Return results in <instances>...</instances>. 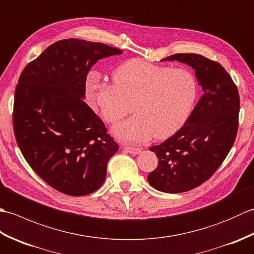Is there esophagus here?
<instances>
[{
  "label": "esophagus",
  "mask_w": 254,
  "mask_h": 254,
  "mask_svg": "<svg viewBox=\"0 0 254 254\" xmlns=\"http://www.w3.org/2000/svg\"><path fill=\"white\" fill-rule=\"evenodd\" d=\"M122 148H123L124 152H127V153H130V154H132V155H137V154L141 153V149L137 148V147H131V146H122Z\"/></svg>",
  "instance_id": "esophagus-1"
}]
</instances>
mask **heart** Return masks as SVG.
Returning a JSON list of instances; mask_svg holds the SVG:
<instances>
[{"label": "heart", "mask_w": 254, "mask_h": 254, "mask_svg": "<svg viewBox=\"0 0 254 254\" xmlns=\"http://www.w3.org/2000/svg\"><path fill=\"white\" fill-rule=\"evenodd\" d=\"M113 84H87L91 99L123 142L142 143L154 135L167 138L179 130L190 115L197 86L193 75L183 68L157 65L142 59H131L116 68Z\"/></svg>", "instance_id": "b5f03b06"}]
</instances>
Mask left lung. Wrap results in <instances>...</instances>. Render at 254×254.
I'll return each mask as SVG.
<instances>
[{"label": "left lung", "mask_w": 254, "mask_h": 254, "mask_svg": "<svg viewBox=\"0 0 254 254\" xmlns=\"http://www.w3.org/2000/svg\"><path fill=\"white\" fill-rule=\"evenodd\" d=\"M161 61L190 65L203 95L185 126L160 145L149 147L158 166L147 176L154 189L181 193L209 179L235 143L238 131V88L218 62L195 53H178Z\"/></svg>", "instance_id": "left-lung-1"}]
</instances>
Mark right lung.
<instances>
[{
    "label": "right lung",
    "instance_id": "obj_1",
    "mask_svg": "<svg viewBox=\"0 0 254 254\" xmlns=\"http://www.w3.org/2000/svg\"><path fill=\"white\" fill-rule=\"evenodd\" d=\"M121 53L100 42L63 39L27 64L19 76L13 111L16 142L32 170L67 195L98 190L119 149L83 99L90 67Z\"/></svg>",
    "mask_w": 254,
    "mask_h": 254
}]
</instances>
